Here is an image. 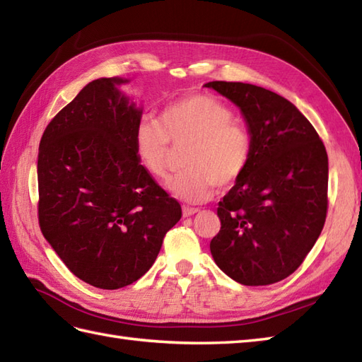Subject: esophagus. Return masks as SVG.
I'll return each instance as SVG.
<instances>
[{"mask_svg": "<svg viewBox=\"0 0 362 362\" xmlns=\"http://www.w3.org/2000/svg\"><path fill=\"white\" fill-rule=\"evenodd\" d=\"M182 213H183V216L188 218V216H193V214L199 213V209H193V206H183Z\"/></svg>", "mask_w": 362, "mask_h": 362, "instance_id": "1", "label": "esophagus"}]
</instances>
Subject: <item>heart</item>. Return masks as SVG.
Returning a JSON list of instances; mask_svg holds the SVG:
<instances>
[{"label": "heart", "instance_id": "b5f03b06", "mask_svg": "<svg viewBox=\"0 0 362 362\" xmlns=\"http://www.w3.org/2000/svg\"><path fill=\"white\" fill-rule=\"evenodd\" d=\"M233 112L216 96L191 93L163 107L160 124L143 119L134 134L138 163L153 179L163 180L171 168V143L191 141L183 158L187 169L168 183L177 197L187 202L206 201L216 187L230 188L249 166L252 140Z\"/></svg>", "mask_w": 362, "mask_h": 362}]
</instances>
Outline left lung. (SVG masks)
Returning a JSON list of instances; mask_svg holds the SVG:
<instances>
[{"label":"left lung","instance_id":"left-lung-1","mask_svg":"<svg viewBox=\"0 0 362 362\" xmlns=\"http://www.w3.org/2000/svg\"><path fill=\"white\" fill-rule=\"evenodd\" d=\"M240 107L252 140L249 166L219 202L214 263L245 286L286 279L324 228L328 156L316 129L288 99L263 87L213 81Z\"/></svg>","mask_w":362,"mask_h":362}]
</instances>
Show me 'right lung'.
<instances>
[{
	"label": "right lung",
	"instance_id": "right-lung-1",
	"mask_svg": "<svg viewBox=\"0 0 362 362\" xmlns=\"http://www.w3.org/2000/svg\"><path fill=\"white\" fill-rule=\"evenodd\" d=\"M101 78L46 126L38 148V224L70 271L91 286L119 289L149 271L180 204L138 163L143 109Z\"/></svg>",
	"mask_w": 362,
	"mask_h": 362
}]
</instances>
